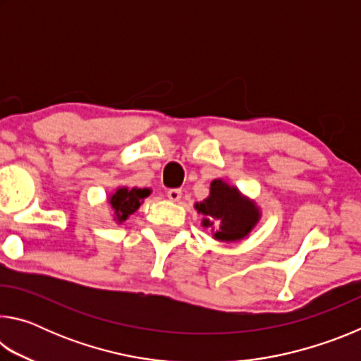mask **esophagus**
Segmentation results:
<instances>
[{"label":"esophagus","instance_id":"esophagus-1","mask_svg":"<svg viewBox=\"0 0 361 361\" xmlns=\"http://www.w3.org/2000/svg\"><path fill=\"white\" fill-rule=\"evenodd\" d=\"M181 189H178V188H172V189H169L167 191V195H169V199L170 200H173V202H178V200L181 199Z\"/></svg>","mask_w":361,"mask_h":361}]
</instances>
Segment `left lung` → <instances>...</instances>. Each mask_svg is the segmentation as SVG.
I'll return each instance as SVG.
<instances>
[{"mask_svg":"<svg viewBox=\"0 0 361 361\" xmlns=\"http://www.w3.org/2000/svg\"><path fill=\"white\" fill-rule=\"evenodd\" d=\"M205 219V226H212L210 219H216L219 229L215 232L218 240H239L245 237L258 221V210L255 204L243 199L235 188H231L221 180L212 181L210 195L202 204L195 205Z\"/></svg>","mask_w":361,"mask_h":361,"instance_id":"1","label":"left lung"}]
</instances>
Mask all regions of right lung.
Segmentation results:
<instances>
[{"label":"right lung","instance_id":"1","mask_svg":"<svg viewBox=\"0 0 361 361\" xmlns=\"http://www.w3.org/2000/svg\"><path fill=\"white\" fill-rule=\"evenodd\" d=\"M146 195H149V189H118L109 199V204L116 212V218L118 221H124L127 219V216L132 215L133 212H137V209L140 207V200L145 199Z\"/></svg>","mask_w":361,"mask_h":361}]
</instances>
